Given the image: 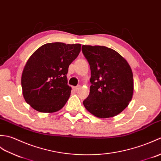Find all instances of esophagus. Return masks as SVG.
Masks as SVG:
<instances>
[{
  "label": "esophagus",
  "instance_id": "obj_1",
  "mask_svg": "<svg viewBox=\"0 0 161 161\" xmlns=\"http://www.w3.org/2000/svg\"><path fill=\"white\" fill-rule=\"evenodd\" d=\"M80 87H81L80 86V85H78V86H76V87H73V90H74V91H78Z\"/></svg>",
  "mask_w": 161,
  "mask_h": 161
}]
</instances>
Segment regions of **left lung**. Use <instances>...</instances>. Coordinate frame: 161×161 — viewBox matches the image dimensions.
Wrapping results in <instances>:
<instances>
[{
	"label": "left lung",
	"mask_w": 161,
	"mask_h": 161,
	"mask_svg": "<svg viewBox=\"0 0 161 161\" xmlns=\"http://www.w3.org/2000/svg\"><path fill=\"white\" fill-rule=\"evenodd\" d=\"M82 51L90 65V92L85 108L101 118L115 116L131 101L134 78L127 60L114 49L100 45H83Z\"/></svg>",
	"instance_id": "obj_1"
}]
</instances>
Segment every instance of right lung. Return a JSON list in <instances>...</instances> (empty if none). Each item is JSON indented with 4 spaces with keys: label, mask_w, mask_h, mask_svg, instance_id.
Returning <instances> with one entry per match:
<instances>
[{
    "label": "right lung",
    "mask_w": 161,
    "mask_h": 161,
    "mask_svg": "<svg viewBox=\"0 0 161 161\" xmlns=\"http://www.w3.org/2000/svg\"><path fill=\"white\" fill-rule=\"evenodd\" d=\"M80 49V44L52 42L32 53L21 76L23 95L27 104L43 113L56 112L63 108L71 90L67 85L68 67Z\"/></svg>",
    "instance_id": "1"
}]
</instances>
